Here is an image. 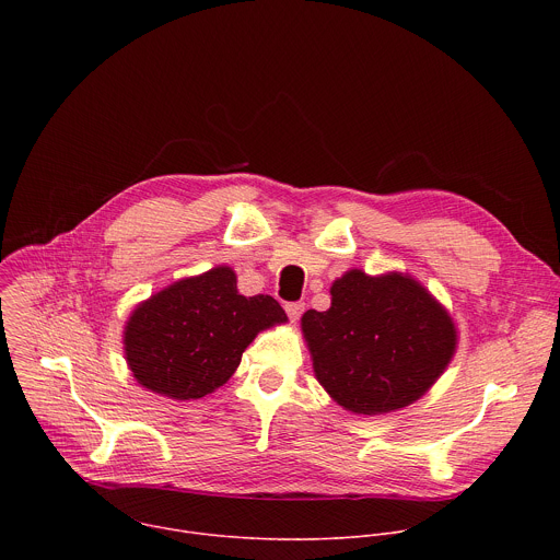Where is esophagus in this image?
I'll return each mask as SVG.
<instances>
[{
    "instance_id": "34e87169",
    "label": "esophagus",
    "mask_w": 560,
    "mask_h": 560,
    "mask_svg": "<svg viewBox=\"0 0 560 560\" xmlns=\"http://www.w3.org/2000/svg\"><path fill=\"white\" fill-rule=\"evenodd\" d=\"M303 310H305V303H288V305H285V312H288V316H290V322H292V324H296V322H299L301 314H303Z\"/></svg>"
}]
</instances>
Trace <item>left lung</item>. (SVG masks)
Segmentation results:
<instances>
[{
  "label": "left lung",
  "instance_id": "obj_1",
  "mask_svg": "<svg viewBox=\"0 0 560 560\" xmlns=\"http://www.w3.org/2000/svg\"><path fill=\"white\" fill-rule=\"evenodd\" d=\"M326 312L307 310L301 332L316 381L363 417L412 406L447 370L458 332L441 301L408 272L335 279Z\"/></svg>",
  "mask_w": 560,
  "mask_h": 560
}]
</instances>
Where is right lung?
Returning <instances> with one entry per match:
<instances>
[{
	"label": "right lung",
	"instance_id": "add662e5",
	"mask_svg": "<svg viewBox=\"0 0 560 560\" xmlns=\"http://www.w3.org/2000/svg\"><path fill=\"white\" fill-rule=\"evenodd\" d=\"M285 322L279 301L238 294L234 270L217 266L141 301L124 328V354L141 387L190 401L221 387L255 337Z\"/></svg>",
	"mask_w": 560,
	"mask_h": 560
}]
</instances>
